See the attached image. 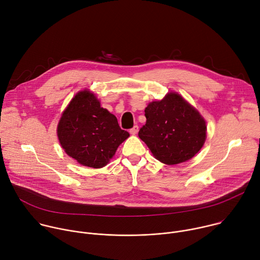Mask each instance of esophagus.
<instances>
[{"instance_id": "34e87169", "label": "esophagus", "mask_w": 260, "mask_h": 260, "mask_svg": "<svg viewBox=\"0 0 260 260\" xmlns=\"http://www.w3.org/2000/svg\"><path fill=\"white\" fill-rule=\"evenodd\" d=\"M138 132H139V126H138V125H135L133 128H131V129H129L131 135H137V134H138Z\"/></svg>"}]
</instances>
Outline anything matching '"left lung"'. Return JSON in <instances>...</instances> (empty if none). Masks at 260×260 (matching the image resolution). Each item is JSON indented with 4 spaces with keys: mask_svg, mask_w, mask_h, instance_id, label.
<instances>
[{
    "mask_svg": "<svg viewBox=\"0 0 260 260\" xmlns=\"http://www.w3.org/2000/svg\"><path fill=\"white\" fill-rule=\"evenodd\" d=\"M146 124L139 131L156 159L177 165L192 158L206 141V121L188 102L176 92L148 104Z\"/></svg>",
    "mask_w": 260,
    "mask_h": 260,
    "instance_id": "obj_1",
    "label": "left lung"
}]
</instances>
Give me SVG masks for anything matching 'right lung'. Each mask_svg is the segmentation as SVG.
Listing matches in <instances>:
<instances>
[{"label": "right lung", "mask_w": 260, "mask_h": 260, "mask_svg": "<svg viewBox=\"0 0 260 260\" xmlns=\"http://www.w3.org/2000/svg\"><path fill=\"white\" fill-rule=\"evenodd\" d=\"M57 137L64 152L82 166L100 169L115 154L129 137L117 118L101 107L89 90L72 99L57 125Z\"/></svg>", "instance_id": "add662e5"}]
</instances>
